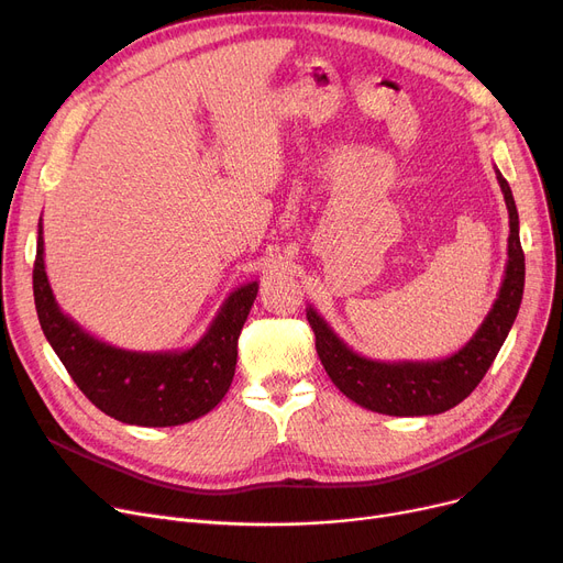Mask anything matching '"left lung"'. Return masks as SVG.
Instances as JSON below:
<instances>
[{"label":"left lung","instance_id":"obj_1","mask_svg":"<svg viewBox=\"0 0 563 563\" xmlns=\"http://www.w3.org/2000/svg\"><path fill=\"white\" fill-rule=\"evenodd\" d=\"M495 175L509 210V260L505 280L477 333L452 356L440 361H372L340 340L312 306L306 308L319 361L340 393L351 401L383 416H438L461 404L486 376L514 327L525 289V253L520 246L516 200L509 183L497 168Z\"/></svg>","mask_w":563,"mask_h":563}]
</instances>
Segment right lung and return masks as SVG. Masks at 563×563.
Listing matches in <instances>:
<instances>
[{
  "label": "right lung",
  "mask_w": 563,
  "mask_h": 563,
  "mask_svg": "<svg viewBox=\"0 0 563 563\" xmlns=\"http://www.w3.org/2000/svg\"><path fill=\"white\" fill-rule=\"evenodd\" d=\"M43 253L41 219L34 264L41 329L77 388L109 418L136 427H177L207 416L225 397L236 367V340L257 297V280L230 294L194 346L128 351L86 333L58 308Z\"/></svg>",
  "instance_id": "add662e5"
}]
</instances>
